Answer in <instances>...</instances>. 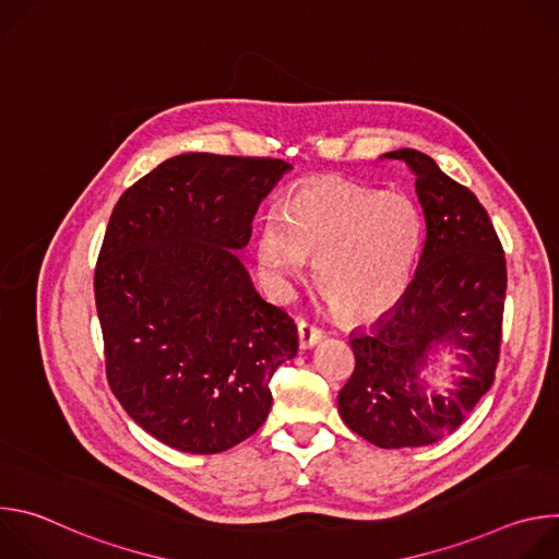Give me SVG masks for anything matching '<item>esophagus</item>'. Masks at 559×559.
I'll list each match as a JSON object with an SVG mask.
<instances>
[{"label": "esophagus", "instance_id": "esophagus-1", "mask_svg": "<svg viewBox=\"0 0 559 559\" xmlns=\"http://www.w3.org/2000/svg\"><path fill=\"white\" fill-rule=\"evenodd\" d=\"M323 330H318L316 325L307 323V321H298V345L300 349H309L313 345H318L323 341Z\"/></svg>", "mask_w": 559, "mask_h": 559}]
</instances>
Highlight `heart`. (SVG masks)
Here are the masks:
<instances>
[{
	"label": "heart",
	"instance_id": "b5f03b06",
	"mask_svg": "<svg viewBox=\"0 0 559 559\" xmlns=\"http://www.w3.org/2000/svg\"><path fill=\"white\" fill-rule=\"evenodd\" d=\"M423 241L416 205L395 192H376L341 179H309L283 214L263 216L257 265L281 294L316 259L313 278L345 323H371L405 296Z\"/></svg>",
	"mask_w": 559,
	"mask_h": 559
}]
</instances>
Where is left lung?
Returning <instances> with one entry per match:
<instances>
[{
  "instance_id": "1",
  "label": "left lung",
  "mask_w": 559,
  "mask_h": 559,
  "mask_svg": "<svg viewBox=\"0 0 559 559\" xmlns=\"http://www.w3.org/2000/svg\"><path fill=\"white\" fill-rule=\"evenodd\" d=\"M425 214V246L405 296L369 334H354L356 369L338 393L345 425L382 449L425 447L453 433L491 389L500 360L507 261L496 227L475 194L431 156L403 147ZM465 349V373L438 394L419 378L428 352Z\"/></svg>"
}]
</instances>
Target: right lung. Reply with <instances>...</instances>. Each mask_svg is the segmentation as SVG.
<instances>
[{
	"instance_id": "1",
	"label": "right lung",
	"mask_w": 559,
	"mask_h": 559,
	"mask_svg": "<svg viewBox=\"0 0 559 559\" xmlns=\"http://www.w3.org/2000/svg\"><path fill=\"white\" fill-rule=\"evenodd\" d=\"M292 166L190 152L117 201L95 270L106 376L128 416L186 453H221L272 409L270 380L294 358L292 316L261 298L234 250Z\"/></svg>"
}]
</instances>
